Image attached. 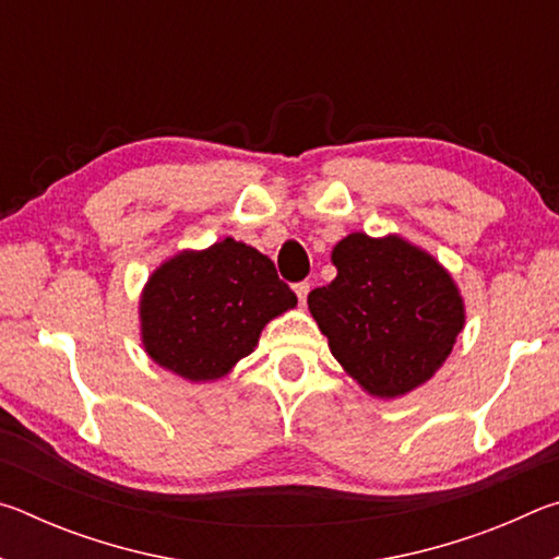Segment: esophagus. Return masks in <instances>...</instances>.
Segmentation results:
<instances>
[{"mask_svg": "<svg viewBox=\"0 0 559 559\" xmlns=\"http://www.w3.org/2000/svg\"><path fill=\"white\" fill-rule=\"evenodd\" d=\"M293 290H296V296H298V300H300V306H306V298H308V293H310V286L306 281H300V283H296V286H293Z\"/></svg>", "mask_w": 559, "mask_h": 559, "instance_id": "1", "label": "esophagus"}]
</instances>
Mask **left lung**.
<instances>
[{"mask_svg": "<svg viewBox=\"0 0 559 559\" xmlns=\"http://www.w3.org/2000/svg\"><path fill=\"white\" fill-rule=\"evenodd\" d=\"M330 259L337 276L308 293V308L343 370L380 400L429 382L466 325L451 273L396 234L353 231Z\"/></svg>", "mask_w": 559, "mask_h": 559, "instance_id": "1", "label": "left lung"}]
</instances>
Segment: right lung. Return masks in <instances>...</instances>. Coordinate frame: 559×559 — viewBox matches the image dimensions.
I'll use <instances>...</instances> for the list:
<instances>
[{"label": "right lung", "instance_id": "obj_1", "mask_svg": "<svg viewBox=\"0 0 559 559\" xmlns=\"http://www.w3.org/2000/svg\"><path fill=\"white\" fill-rule=\"evenodd\" d=\"M296 302L269 257L226 236L159 263L140 293V335L159 367L189 382H214Z\"/></svg>", "mask_w": 559, "mask_h": 559}]
</instances>
